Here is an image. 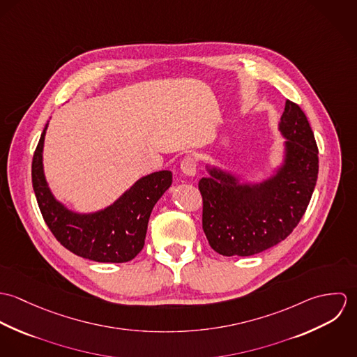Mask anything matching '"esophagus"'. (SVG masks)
Wrapping results in <instances>:
<instances>
[{
    "mask_svg": "<svg viewBox=\"0 0 357 357\" xmlns=\"http://www.w3.org/2000/svg\"><path fill=\"white\" fill-rule=\"evenodd\" d=\"M180 169L185 176L194 177L197 174V160L191 156H185L180 163Z\"/></svg>",
    "mask_w": 357,
    "mask_h": 357,
    "instance_id": "1",
    "label": "esophagus"
}]
</instances>
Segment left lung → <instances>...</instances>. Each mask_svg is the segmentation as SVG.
<instances>
[{
    "instance_id": "8db88e82",
    "label": "left lung",
    "mask_w": 357,
    "mask_h": 357,
    "mask_svg": "<svg viewBox=\"0 0 357 357\" xmlns=\"http://www.w3.org/2000/svg\"><path fill=\"white\" fill-rule=\"evenodd\" d=\"M282 159L259 181L206 165L199 180L204 198V235L218 255L261 253L284 241L297 227L313 194L319 158L305 114L287 100L278 125Z\"/></svg>"
}]
</instances>
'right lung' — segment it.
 Masks as SVG:
<instances>
[{
  "mask_svg": "<svg viewBox=\"0 0 357 357\" xmlns=\"http://www.w3.org/2000/svg\"><path fill=\"white\" fill-rule=\"evenodd\" d=\"M47 122L33 158L31 177L43 217L54 238L71 253L96 262H126L144 246L153 206L172 185V172L139 178L116 201L96 211H77L52 192L44 170Z\"/></svg>",
  "mask_w": 357,
  "mask_h": 357,
  "instance_id": "obj_1",
  "label": "right lung"
}]
</instances>
